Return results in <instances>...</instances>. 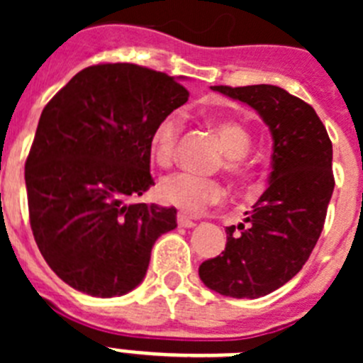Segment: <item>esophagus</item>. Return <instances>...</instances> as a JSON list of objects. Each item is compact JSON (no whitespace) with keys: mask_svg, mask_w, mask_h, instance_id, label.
<instances>
[{"mask_svg":"<svg viewBox=\"0 0 363 363\" xmlns=\"http://www.w3.org/2000/svg\"><path fill=\"white\" fill-rule=\"evenodd\" d=\"M178 225L179 227H185V229H191V227H194V225H196V223H194V221H192L189 216H185V214L179 213L178 214Z\"/></svg>","mask_w":363,"mask_h":363,"instance_id":"esophagus-1","label":"esophagus"}]
</instances>
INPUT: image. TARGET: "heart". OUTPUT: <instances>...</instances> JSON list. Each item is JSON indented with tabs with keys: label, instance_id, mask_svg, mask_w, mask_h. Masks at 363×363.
Segmentation results:
<instances>
[{
	"label": "heart",
	"instance_id": "heart-1",
	"mask_svg": "<svg viewBox=\"0 0 363 363\" xmlns=\"http://www.w3.org/2000/svg\"><path fill=\"white\" fill-rule=\"evenodd\" d=\"M184 114L172 111L154 125L149 136V156L160 169H169L174 163L176 147L184 130ZM213 129L218 134L223 150L216 169L221 167V171L230 179H243L247 174V163L243 156L251 149L249 130L234 120H214ZM158 198L163 203L174 205L187 214H200L207 207L223 200V187L213 178L176 172L160 182Z\"/></svg>",
	"mask_w": 363,
	"mask_h": 363
}]
</instances>
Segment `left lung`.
<instances>
[{
  "label": "left lung",
  "instance_id": "1",
  "mask_svg": "<svg viewBox=\"0 0 363 363\" xmlns=\"http://www.w3.org/2000/svg\"><path fill=\"white\" fill-rule=\"evenodd\" d=\"M211 89L255 108L274 143L267 191L198 272L223 296L259 298L296 277L318 242L335 189L333 143L314 108L280 86Z\"/></svg>",
  "mask_w": 363,
  "mask_h": 363
}]
</instances>
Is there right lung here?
<instances>
[{
  "instance_id": "obj_1",
  "label": "right lung",
  "mask_w": 363,
  "mask_h": 363,
  "mask_svg": "<svg viewBox=\"0 0 363 363\" xmlns=\"http://www.w3.org/2000/svg\"><path fill=\"white\" fill-rule=\"evenodd\" d=\"M189 92L133 63L83 69L45 105L25 184L38 249L74 289L121 296L142 284L174 207L134 203L154 185L149 136Z\"/></svg>"
}]
</instances>
